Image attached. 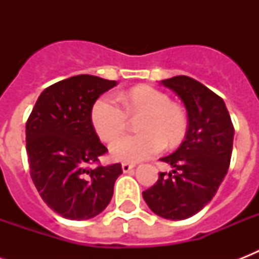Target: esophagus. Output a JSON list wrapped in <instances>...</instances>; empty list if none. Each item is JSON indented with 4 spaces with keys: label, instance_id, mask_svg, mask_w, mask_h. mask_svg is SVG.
<instances>
[{
    "label": "esophagus",
    "instance_id": "esophagus-1",
    "mask_svg": "<svg viewBox=\"0 0 259 259\" xmlns=\"http://www.w3.org/2000/svg\"><path fill=\"white\" fill-rule=\"evenodd\" d=\"M133 168H134L133 164H127V162H123V164H122V170H123L125 173L132 172V170H133Z\"/></svg>",
    "mask_w": 259,
    "mask_h": 259
}]
</instances>
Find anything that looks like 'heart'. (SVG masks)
<instances>
[{"instance_id":"b5f03b06","label":"heart","mask_w":259,"mask_h":259,"mask_svg":"<svg viewBox=\"0 0 259 259\" xmlns=\"http://www.w3.org/2000/svg\"><path fill=\"white\" fill-rule=\"evenodd\" d=\"M118 99L99 98L91 111L94 129L102 141L113 142L124 133L128 117L141 116L140 135L124 138L110 148L111 157L117 161L138 162L153 157L166 146L180 144L187 133V117L180 106L170 102L162 91L149 86L134 87Z\"/></svg>"}]
</instances>
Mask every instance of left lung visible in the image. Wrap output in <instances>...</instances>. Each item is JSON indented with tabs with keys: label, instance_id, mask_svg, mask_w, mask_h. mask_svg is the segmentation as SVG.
Here are the masks:
<instances>
[{
	"label": "left lung",
	"instance_id": "8db88e82",
	"mask_svg": "<svg viewBox=\"0 0 259 259\" xmlns=\"http://www.w3.org/2000/svg\"><path fill=\"white\" fill-rule=\"evenodd\" d=\"M162 84L179 95L188 115V129L179 149L162 157L172 172H160L157 183L142 192L156 215L183 221L215 196L229 170L234 126L219 95L189 76H173Z\"/></svg>",
	"mask_w": 259,
	"mask_h": 259
}]
</instances>
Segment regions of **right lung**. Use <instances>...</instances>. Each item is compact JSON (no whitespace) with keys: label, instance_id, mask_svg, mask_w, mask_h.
<instances>
[{"label":"right lung","instance_id":"1","mask_svg":"<svg viewBox=\"0 0 259 259\" xmlns=\"http://www.w3.org/2000/svg\"><path fill=\"white\" fill-rule=\"evenodd\" d=\"M115 80L78 75L47 87L26 121L30 177L41 199L71 221L97 217L111 200L121 164L93 166L107 152L91 121L93 106Z\"/></svg>","mask_w":259,"mask_h":259}]
</instances>
